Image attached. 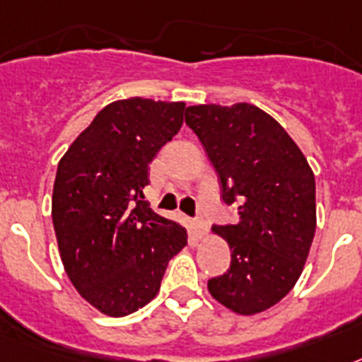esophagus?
I'll use <instances>...</instances> for the list:
<instances>
[{"instance_id": "1", "label": "esophagus", "mask_w": 362, "mask_h": 362, "mask_svg": "<svg viewBox=\"0 0 362 362\" xmlns=\"http://www.w3.org/2000/svg\"><path fill=\"white\" fill-rule=\"evenodd\" d=\"M194 231H196V235H198L199 238H203L205 235H207V223H205V220H203L202 216H198L196 220H194Z\"/></svg>"}]
</instances>
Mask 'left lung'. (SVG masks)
<instances>
[{
	"mask_svg": "<svg viewBox=\"0 0 362 362\" xmlns=\"http://www.w3.org/2000/svg\"><path fill=\"white\" fill-rule=\"evenodd\" d=\"M185 120L220 175L223 202L238 203L240 216L213 228L228 240L231 267L209 279V292L237 315L262 313L305 267L316 231L315 174L291 134L259 107L192 105Z\"/></svg>",
	"mask_w": 362,
	"mask_h": 362,
	"instance_id": "obj_1",
	"label": "left lung"
}]
</instances>
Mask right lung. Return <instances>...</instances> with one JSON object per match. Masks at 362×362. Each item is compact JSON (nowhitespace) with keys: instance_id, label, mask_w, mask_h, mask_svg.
<instances>
[{"instance_id":"right-lung-1","label":"right lung","mask_w":362,"mask_h":362,"mask_svg":"<svg viewBox=\"0 0 362 362\" xmlns=\"http://www.w3.org/2000/svg\"><path fill=\"white\" fill-rule=\"evenodd\" d=\"M183 101H112L62 155L52 218L64 272L81 298L112 318L153 300L187 229L153 213L149 163L183 125Z\"/></svg>"}]
</instances>
